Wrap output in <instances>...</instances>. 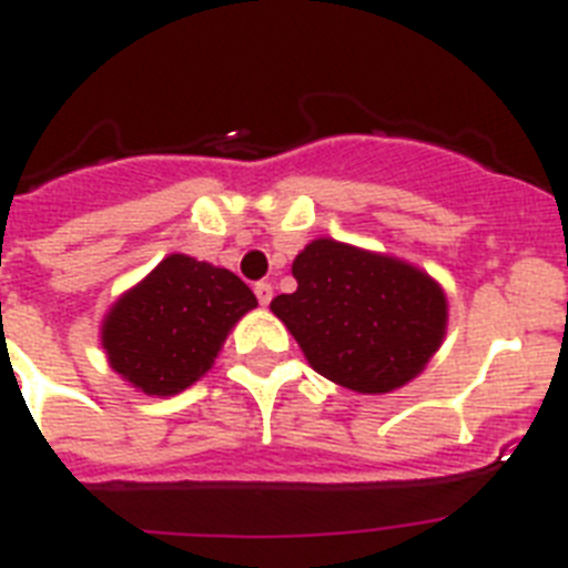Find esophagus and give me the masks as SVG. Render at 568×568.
Returning <instances> with one entry per match:
<instances>
[{"instance_id": "34e87169", "label": "esophagus", "mask_w": 568, "mask_h": 568, "mask_svg": "<svg viewBox=\"0 0 568 568\" xmlns=\"http://www.w3.org/2000/svg\"><path fill=\"white\" fill-rule=\"evenodd\" d=\"M255 298H258L261 307H267L270 301H273V284L270 281H258L255 284Z\"/></svg>"}]
</instances>
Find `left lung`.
<instances>
[{
  "mask_svg": "<svg viewBox=\"0 0 568 568\" xmlns=\"http://www.w3.org/2000/svg\"><path fill=\"white\" fill-rule=\"evenodd\" d=\"M295 293L270 310L315 373L361 395L400 389L440 349L449 304L438 281L409 261L315 239L293 261Z\"/></svg>",
  "mask_w": 568,
  "mask_h": 568,
  "instance_id": "obj_1",
  "label": "left lung"
}]
</instances>
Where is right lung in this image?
<instances>
[{
    "mask_svg": "<svg viewBox=\"0 0 568 568\" xmlns=\"http://www.w3.org/2000/svg\"><path fill=\"white\" fill-rule=\"evenodd\" d=\"M255 307L235 273L170 253L110 304L99 338L135 393L170 398L210 373L230 329Z\"/></svg>",
    "mask_w": 568,
    "mask_h": 568,
    "instance_id": "right-lung-1",
    "label": "right lung"
}]
</instances>
